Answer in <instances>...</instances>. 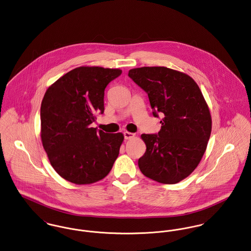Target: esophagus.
I'll list each match as a JSON object with an SVG mask.
<instances>
[{"mask_svg":"<svg viewBox=\"0 0 251 251\" xmlns=\"http://www.w3.org/2000/svg\"><path fill=\"white\" fill-rule=\"evenodd\" d=\"M124 137H125V139H130V138L135 137V134L130 133V132H124Z\"/></svg>","mask_w":251,"mask_h":251,"instance_id":"obj_1","label":"esophagus"}]
</instances>
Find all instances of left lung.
Returning a JSON list of instances; mask_svg holds the SVG:
<instances>
[{"label": "left lung", "instance_id": "1", "mask_svg": "<svg viewBox=\"0 0 251 251\" xmlns=\"http://www.w3.org/2000/svg\"><path fill=\"white\" fill-rule=\"evenodd\" d=\"M149 97L153 115L163 114L157 135L142 134L146 152L138 167L147 177L175 184L199 165L211 134L212 119L198 84L166 67H142L128 74Z\"/></svg>", "mask_w": 251, "mask_h": 251}]
</instances>
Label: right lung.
<instances>
[{"mask_svg": "<svg viewBox=\"0 0 251 251\" xmlns=\"http://www.w3.org/2000/svg\"><path fill=\"white\" fill-rule=\"evenodd\" d=\"M119 69L78 67L47 90L41 104V139L50 162L68 181L91 184L110 173L123 142L122 133L91 127L104 113V91Z\"/></svg>", "mask_w": 251, "mask_h": 251, "instance_id": "1", "label": "right lung"}]
</instances>
